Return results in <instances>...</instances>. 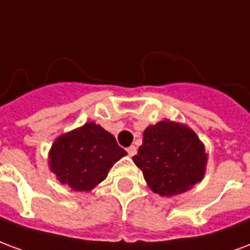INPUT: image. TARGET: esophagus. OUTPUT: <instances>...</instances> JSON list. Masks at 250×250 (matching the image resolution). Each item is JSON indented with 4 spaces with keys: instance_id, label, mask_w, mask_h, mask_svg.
<instances>
[{
    "instance_id": "esophagus-1",
    "label": "esophagus",
    "mask_w": 250,
    "mask_h": 250,
    "mask_svg": "<svg viewBox=\"0 0 250 250\" xmlns=\"http://www.w3.org/2000/svg\"><path fill=\"white\" fill-rule=\"evenodd\" d=\"M127 152H128V155H130V157H134V155L136 154V147L130 146L128 148H127Z\"/></svg>"
}]
</instances>
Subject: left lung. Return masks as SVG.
I'll return each instance as SVG.
<instances>
[{
	"label": "left lung",
	"mask_w": 250,
	"mask_h": 250,
	"mask_svg": "<svg viewBox=\"0 0 250 250\" xmlns=\"http://www.w3.org/2000/svg\"><path fill=\"white\" fill-rule=\"evenodd\" d=\"M132 161L154 193L171 197L202 181L208 154L188 125L162 120L145 130L143 145Z\"/></svg>",
	"instance_id": "obj_1"
}]
</instances>
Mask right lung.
I'll return each mask as SVG.
<instances>
[{"mask_svg": "<svg viewBox=\"0 0 250 250\" xmlns=\"http://www.w3.org/2000/svg\"><path fill=\"white\" fill-rule=\"evenodd\" d=\"M125 155L112 134L89 122L57 138L49 151V168L72 190L89 191Z\"/></svg>", "mask_w": 250, "mask_h": 250, "instance_id": "obj_1", "label": "right lung"}]
</instances>
